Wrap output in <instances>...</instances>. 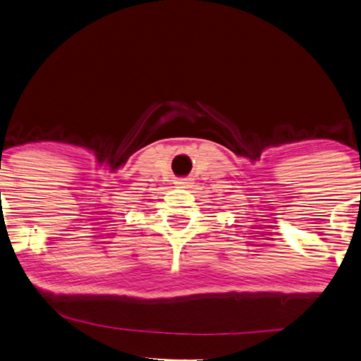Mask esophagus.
<instances>
[{
  "label": "esophagus",
  "instance_id": "esophagus-1",
  "mask_svg": "<svg viewBox=\"0 0 361 361\" xmlns=\"http://www.w3.org/2000/svg\"><path fill=\"white\" fill-rule=\"evenodd\" d=\"M176 184L179 187H189L192 184V179H179Z\"/></svg>",
  "mask_w": 361,
  "mask_h": 361
}]
</instances>
